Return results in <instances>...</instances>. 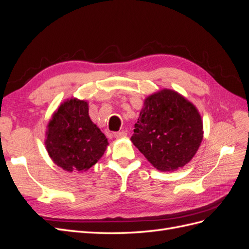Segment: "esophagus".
I'll use <instances>...</instances> for the list:
<instances>
[{
	"mask_svg": "<svg viewBox=\"0 0 249 249\" xmlns=\"http://www.w3.org/2000/svg\"><path fill=\"white\" fill-rule=\"evenodd\" d=\"M125 136H126V133L125 132H116V133H114V137L116 139L123 138V137H125Z\"/></svg>",
	"mask_w": 249,
	"mask_h": 249,
	"instance_id": "obj_1",
	"label": "esophagus"
}]
</instances>
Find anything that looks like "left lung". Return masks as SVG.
<instances>
[{
  "instance_id": "8db88e82",
  "label": "left lung",
  "mask_w": 249,
  "mask_h": 249,
  "mask_svg": "<svg viewBox=\"0 0 249 249\" xmlns=\"http://www.w3.org/2000/svg\"><path fill=\"white\" fill-rule=\"evenodd\" d=\"M202 137L201 117L194 105L163 89L145 99L131 140L155 168L172 171L191 161Z\"/></svg>"
}]
</instances>
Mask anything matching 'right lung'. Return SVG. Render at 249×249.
I'll return each instance as SVG.
<instances>
[{
    "label": "right lung",
    "instance_id": "1",
    "mask_svg": "<svg viewBox=\"0 0 249 249\" xmlns=\"http://www.w3.org/2000/svg\"><path fill=\"white\" fill-rule=\"evenodd\" d=\"M108 144L106 136L90 119L86 101H65L48 124L47 150L54 163L66 171L88 170Z\"/></svg>",
    "mask_w": 249,
    "mask_h": 249
}]
</instances>
